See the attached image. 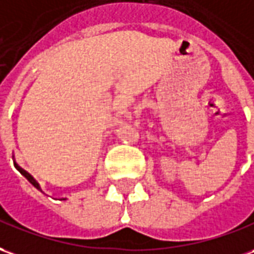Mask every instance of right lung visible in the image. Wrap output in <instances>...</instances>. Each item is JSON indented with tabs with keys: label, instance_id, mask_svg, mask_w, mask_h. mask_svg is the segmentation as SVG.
Instances as JSON below:
<instances>
[{
	"label": "right lung",
	"instance_id": "right-lung-1",
	"mask_svg": "<svg viewBox=\"0 0 254 254\" xmlns=\"http://www.w3.org/2000/svg\"><path fill=\"white\" fill-rule=\"evenodd\" d=\"M13 165H15V168H16V169L19 170V172H20V173H22L23 176H24V177H26V179H27L28 183H30V184H31V186H34L35 189H37V190H40V186H38V183L35 182L34 179H33V177L30 176V175H28L27 172H24V170H23L22 168H19V166H17V164H16V162H13ZM63 199H65V198H63Z\"/></svg>",
	"mask_w": 254,
	"mask_h": 254
}]
</instances>
